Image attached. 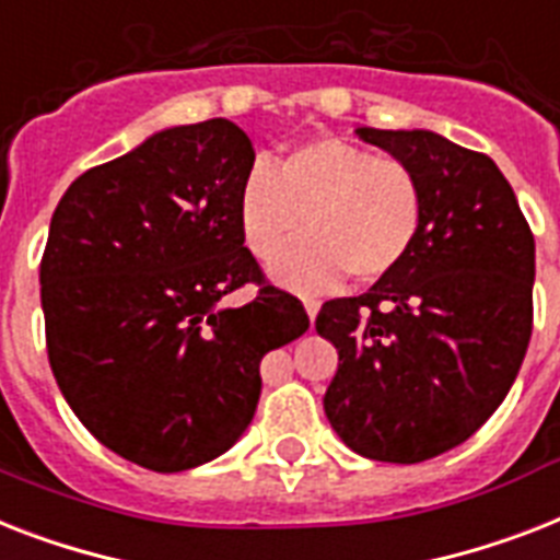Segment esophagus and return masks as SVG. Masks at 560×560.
Masks as SVG:
<instances>
[{
  "instance_id": "esophagus-1",
  "label": "esophagus",
  "mask_w": 560,
  "mask_h": 560,
  "mask_svg": "<svg viewBox=\"0 0 560 560\" xmlns=\"http://www.w3.org/2000/svg\"><path fill=\"white\" fill-rule=\"evenodd\" d=\"M302 304H304V311H307V316H311V322L316 319V313H319V307H322L319 299H313V295H302Z\"/></svg>"
}]
</instances>
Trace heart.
<instances>
[{
    "mask_svg": "<svg viewBox=\"0 0 560 560\" xmlns=\"http://www.w3.org/2000/svg\"><path fill=\"white\" fill-rule=\"evenodd\" d=\"M422 221L420 175L339 138L299 143L276 170L253 163L238 186V230L256 258L308 230L270 261L272 279L295 290L327 288L342 270L357 284L383 279L406 261Z\"/></svg>",
    "mask_w": 560,
    "mask_h": 560,
    "instance_id": "obj_1",
    "label": "heart"
}]
</instances>
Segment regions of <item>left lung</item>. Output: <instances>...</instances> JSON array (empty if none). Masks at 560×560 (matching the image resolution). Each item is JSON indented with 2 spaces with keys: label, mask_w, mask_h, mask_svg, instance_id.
<instances>
[{
  "label": "left lung",
  "mask_w": 560,
  "mask_h": 560,
  "mask_svg": "<svg viewBox=\"0 0 560 560\" xmlns=\"http://www.w3.org/2000/svg\"><path fill=\"white\" fill-rule=\"evenodd\" d=\"M357 135L420 175L425 221L397 270L322 304L316 330L339 351L325 413L362 457L422 463L466 443L515 383L535 238L492 158L425 129Z\"/></svg>",
  "instance_id": "left-lung-1"
}]
</instances>
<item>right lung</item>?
Wrapping results in <instances>:
<instances>
[{
	"mask_svg": "<svg viewBox=\"0 0 560 560\" xmlns=\"http://www.w3.org/2000/svg\"><path fill=\"white\" fill-rule=\"evenodd\" d=\"M253 161L224 117L172 126L83 172L54 209L39 265L54 380L85 429L143 469L186 471L233 448L265 353L311 327L241 238ZM244 283L257 299L226 308Z\"/></svg>",
	"mask_w": 560,
	"mask_h": 560,
	"instance_id": "right-lung-1",
	"label": "right lung"
}]
</instances>
